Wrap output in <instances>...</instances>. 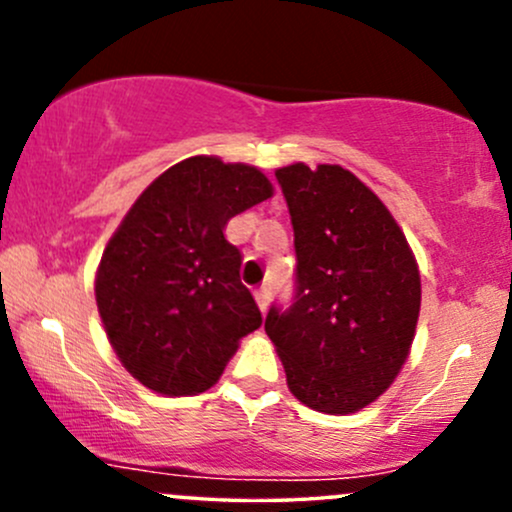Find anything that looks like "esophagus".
Returning <instances> with one entry per match:
<instances>
[{"instance_id": "esophagus-1", "label": "esophagus", "mask_w": 512, "mask_h": 512, "mask_svg": "<svg viewBox=\"0 0 512 512\" xmlns=\"http://www.w3.org/2000/svg\"><path fill=\"white\" fill-rule=\"evenodd\" d=\"M269 298H272V291H269L267 286H262V289H257V291H255V301H257V305H260L262 313H267V308H269Z\"/></svg>"}]
</instances>
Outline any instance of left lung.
<instances>
[{
  "label": "left lung",
  "mask_w": 512,
  "mask_h": 512,
  "mask_svg": "<svg viewBox=\"0 0 512 512\" xmlns=\"http://www.w3.org/2000/svg\"><path fill=\"white\" fill-rule=\"evenodd\" d=\"M293 223L296 296L264 322L291 395L354 414L395 383L414 342L421 276L402 228L351 170H276Z\"/></svg>",
  "instance_id": "1"
}]
</instances>
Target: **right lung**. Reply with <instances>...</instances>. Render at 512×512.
<instances>
[{
  "mask_svg": "<svg viewBox=\"0 0 512 512\" xmlns=\"http://www.w3.org/2000/svg\"><path fill=\"white\" fill-rule=\"evenodd\" d=\"M272 195L260 168L192 156L127 211L98 264L96 303L113 351L144 387L168 397L209 390L262 325L223 228Z\"/></svg>",
  "mask_w": 512,
  "mask_h": 512,
  "instance_id": "obj_1",
  "label": "right lung"
}]
</instances>
